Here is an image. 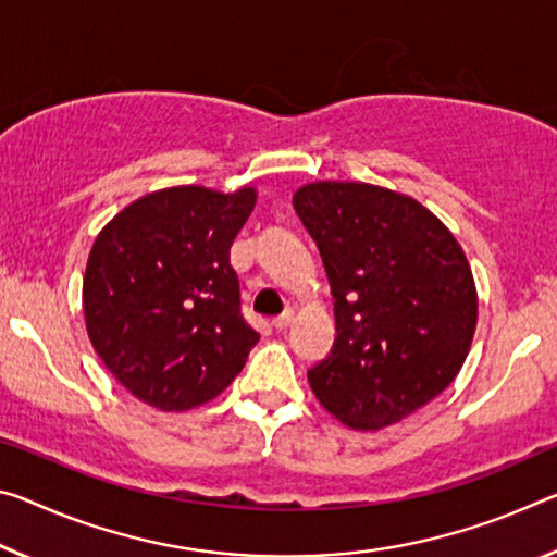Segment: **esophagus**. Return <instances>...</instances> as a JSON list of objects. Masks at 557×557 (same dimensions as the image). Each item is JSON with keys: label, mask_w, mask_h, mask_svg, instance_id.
Segmentation results:
<instances>
[{"label": "esophagus", "mask_w": 557, "mask_h": 557, "mask_svg": "<svg viewBox=\"0 0 557 557\" xmlns=\"http://www.w3.org/2000/svg\"><path fill=\"white\" fill-rule=\"evenodd\" d=\"M293 320H295V312L285 310L282 314H277L275 320H272V324H275V330H287V326L293 324Z\"/></svg>", "instance_id": "obj_1"}]
</instances>
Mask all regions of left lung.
<instances>
[{"label": "left lung", "mask_w": 557, "mask_h": 557, "mask_svg": "<svg viewBox=\"0 0 557 557\" xmlns=\"http://www.w3.org/2000/svg\"><path fill=\"white\" fill-rule=\"evenodd\" d=\"M295 210L320 247L337 339L307 369L342 423L376 431L446 389L479 317L469 260L436 215L367 183H312Z\"/></svg>", "instance_id": "left-lung-1"}]
</instances>
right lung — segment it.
<instances>
[{
	"instance_id": "add662e5",
	"label": "right lung",
	"mask_w": 557,
	"mask_h": 557,
	"mask_svg": "<svg viewBox=\"0 0 557 557\" xmlns=\"http://www.w3.org/2000/svg\"><path fill=\"white\" fill-rule=\"evenodd\" d=\"M255 206L181 185L131 202L96 237L84 317L109 372L163 411H185L240 374L260 334L247 324L231 245Z\"/></svg>"
}]
</instances>
